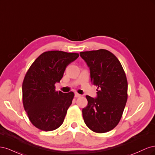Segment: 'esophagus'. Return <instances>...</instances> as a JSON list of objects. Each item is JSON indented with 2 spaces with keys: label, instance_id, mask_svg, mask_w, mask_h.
I'll return each mask as SVG.
<instances>
[{
  "label": "esophagus",
  "instance_id": "34e87169",
  "mask_svg": "<svg viewBox=\"0 0 155 155\" xmlns=\"http://www.w3.org/2000/svg\"><path fill=\"white\" fill-rule=\"evenodd\" d=\"M75 97H81V94H78V93H75Z\"/></svg>",
  "mask_w": 155,
  "mask_h": 155
}]
</instances>
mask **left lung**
Here are the masks:
<instances>
[{
	"label": "left lung",
	"mask_w": 155,
	"mask_h": 155,
	"mask_svg": "<svg viewBox=\"0 0 155 155\" xmlns=\"http://www.w3.org/2000/svg\"><path fill=\"white\" fill-rule=\"evenodd\" d=\"M80 56L90 68L92 84L97 87L96 97L86 96L84 121L94 132H108L118 124L127 100L125 73L118 58L107 50L82 51Z\"/></svg>",
	"instance_id": "8db88e82"
}]
</instances>
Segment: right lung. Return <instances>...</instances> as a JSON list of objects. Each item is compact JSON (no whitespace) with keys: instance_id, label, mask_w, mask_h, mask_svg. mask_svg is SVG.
<instances>
[{"instance_id":"obj_1","label":"right lung","mask_w":155,"mask_h":155,"mask_svg":"<svg viewBox=\"0 0 155 155\" xmlns=\"http://www.w3.org/2000/svg\"><path fill=\"white\" fill-rule=\"evenodd\" d=\"M79 57L78 53L48 51L32 63L22 83V102L29 120L37 128L54 130L62 125L74 94L55 91L69 64Z\"/></svg>"}]
</instances>
